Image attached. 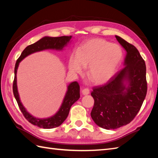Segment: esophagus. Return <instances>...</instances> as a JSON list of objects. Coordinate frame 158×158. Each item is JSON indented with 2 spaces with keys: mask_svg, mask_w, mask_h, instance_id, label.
I'll return each instance as SVG.
<instances>
[{
  "mask_svg": "<svg viewBox=\"0 0 158 158\" xmlns=\"http://www.w3.org/2000/svg\"><path fill=\"white\" fill-rule=\"evenodd\" d=\"M82 94L83 95H88L89 94V88H84L82 90Z\"/></svg>",
  "mask_w": 158,
  "mask_h": 158,
  "instance_id": "1",
  "label": "esophagus"
}]
</instances>
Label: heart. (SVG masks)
<instances>
[{"label":"heart","instance_id":"obj_1","mask_svg":"<svg viewBox=\"0 0 158 158\" xmlns=\"http://www.w3.org/2000/svg\"><path fill=\"white\" fill-rule=\"evenodd\" d=\"M123 53L120 47L102 39H93L80 47L77 53L70 57V72L81 73L83 68H88L90 81L103 84L115 75L122 61Z\"/></svg>","mask_w":158,"mask_h":158}]
</instances>
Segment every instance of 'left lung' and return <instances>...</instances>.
<instances>
[{"label":"left lung","instance_id":"1","mask_svg":"<svg viewBox=\"0 0 158 158\" xmlns=\"http://www.w3.org/2000/svg\"><path fill=\"white\" fill-rule=\"evenodd\" d=\"M115 37L126 51L124 66L102 86L91 93L94 105L91 117L96 125L114 130L130 123L140 109L147 91L145 60L135 46Z\"/></svg>","mask_w":158,"mask_h":158}]
</instances>
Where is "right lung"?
Returning <instances> with one entry per match:
<instances>
[{
  "mask_svg": "<svg viewBox=\"0 0 158 158\" xmlns=\"http://www.w3.org/2000/svg\"><path fill=\"white\" fill-rule=\"evenodd\" d=\"M72 36H63L59 37H50V36H45L41 39L32 45H30L24 49L22 52L19 58L17 60L15 66V77L13 80V92L14 94L16 101L18 104L19 108L21 110L23 116L27 119L30 123L35 126L45 129H51L58 127L64 122L66 117H68L70 107L76 101L80 98V87L79 83L77 81L70 83L68 86L67 92L64 98L59 110L54 115L46 119H39L33 117L31 115L26 109L23 106L21 101H20L19 94L18 91V87H17V70L19 66V62L26 58V56L31 54L35 52L43 51L45 49H56L62 50L67 44L69 43Z\"/></svg>",
  "mask_w": 158,
  "mask_h": 158,
  "instance_id": "right-lung-1",
  "label": "right lung"
}]
</instances>
